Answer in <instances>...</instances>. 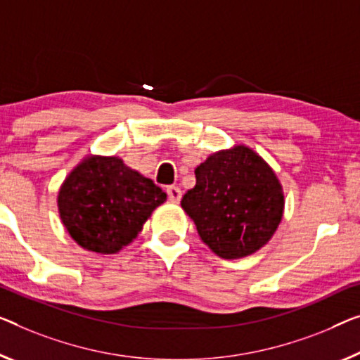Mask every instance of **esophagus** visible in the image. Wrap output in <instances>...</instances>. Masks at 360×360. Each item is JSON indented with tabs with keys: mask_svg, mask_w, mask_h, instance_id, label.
<instances>
[{
	"mask_svg": "<svg viewBox=\"0 0 360 360\" xmlns=\"http://www.w3.org/2000/svg\"><path fill=\"white\" fill-rule=\"evenodd\" d=\"M166 194H168V198L171 202H179L182 197V191L178 186H169L168 189H166Z\"/></svg>",
	"mask_w": 360,
	"mask_h": 360,
	"instance_id": "obj_1",
	"label": "esophagus"
}]
</instances>
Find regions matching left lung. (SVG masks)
Instances as JSON below:
<instances>
[{"instance_id": "obj_1", "label": "left lung", "mask_w": 360, "mask_h": 360, "mask_svg": "<svg viewBox=\"0 0 360 360\" xmlns=\"http://www.w3.org/2000/svg\"><path fill=\"white\" fill-rule=\"evenodd\" d=\"M181 207L221 259H243L271 239L284 210L283 187L264 158L245 146L212 153L195 168Z\"/></svg>"}]
</instances>
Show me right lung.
<instances>
[{
	"instance_id": "add662e5",
	"label": "right lung",
	"mask_w": 360,
	"mask_h": 360,
	"mask_svg": "<svg viewBox=\"0 0 360 360\" xmlns=\"http://www.w3.org/2000/svg\"><path fill=\"white\" fill-rule=\"evenodd\" d=\"M166 194L117 157H85L58 192L61 221L80 248L116 254L142 231Z\"/></svg>"
}]
</instances>
